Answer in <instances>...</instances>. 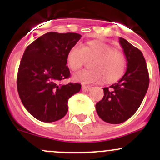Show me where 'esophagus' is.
Masks as SVG:
<instances>
[{"instance_id": "obj_1", "label": "esophagus", "mask_w": 160, "mask_h": 160, "mask_svg": "<svg viewBox=\"0 0 160 160\" xmlns=\"http://www.w3.org/2000/svg\"><path fill=\"white\" fill-rule=\"evenodd\" d=\"M82 90H84V91H90L91 87H88V86H82Z\"/></svg>"}]
</instances>
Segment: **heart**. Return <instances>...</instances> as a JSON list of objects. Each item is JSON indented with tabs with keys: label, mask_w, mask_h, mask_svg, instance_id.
<instances>
[{
	"label": "heart",
	"mask_w": 160,
	"mask_h": 160,
	"mask_svg": "<svg viewBox=\"0 0 160 160\" xmlns=\"http://www.w3.org/2000/svg\"><path fill=\"white\" fill-rule=\"evenodd\" d=\"M87 58L94 59L92 70H84L75 73L73 79L75 82L90 84L104 80L113 82L122 77L127 67V58L120 50L112 46L101 42H90L86 46L75 44L69 50L67 63L73 71L81 69Z\"/></svg>",
	"instance_id": "1"
}]
</instances>
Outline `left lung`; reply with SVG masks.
<instances>
[{
    "label": "left lung",
    "mask_w": 160,
    "mask_h": 160,
    "mask_svg": "<svg viewBox=\"0 0 160 160\" xmlns=\"http://www.w3.org/2000/svg\"><path fill=\"white\" fill-rule=\"evenodd\" d=\"M128 68L117 83L103 88L104 96L96 104L98 116L105 122L118 124L131 118L140 107L149 86V73L142 52L119 38Z\"/></svg>",
    "instance_id": "obj_1"
}]
</instances>
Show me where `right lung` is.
<instances>
[{
    "label": "right lung",
    "instance_id": "add662e5",
    "mask_svg": "<svg viewBox=\"0 0 160 160\" xmlns=\"http://www.w3.org/2000/svg\"><path fill=\"white\" fill-rule=\"evenodd\" d=\"M81 37L75 32H49L24 52L17 78L18 94L29 114L42 122L62 118L68 111L69 98L81 90L79 83H60L70 78L68 52Z\"/></svg>",
    "mask_w": 160,
    "mask_h": 160
}]
</instances>
